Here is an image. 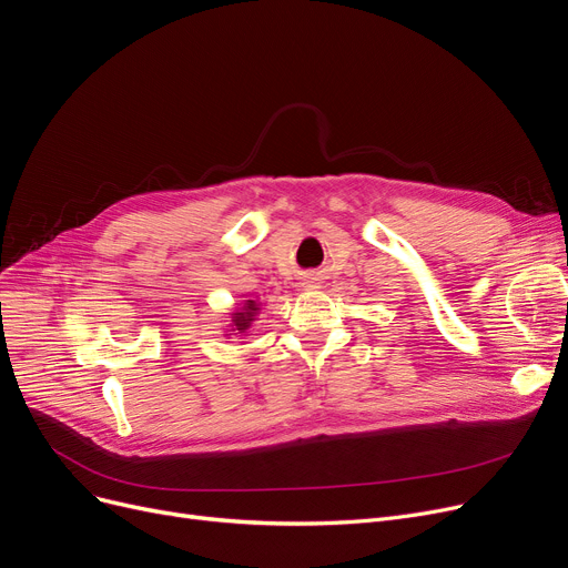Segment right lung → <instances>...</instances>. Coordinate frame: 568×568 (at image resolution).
<instances>
[{
    "label": "right lung",
    "instance_id": "add662e5",
    "mask_svg": "<svg viewBox=\"0 0 568 568\" xmlns=\"http://www.w3.org/2000/svg\"><path fill=\"white\" fill-rule=\"evenodd\" d=\"M248 311L253 313L255 308H253V304H248ZM251 313H236V327H239V332H243L245 327H248V323H251Z\"/></svg>",
    "mask_w": 568,
    "mask_h": 568
}]
</instances>
